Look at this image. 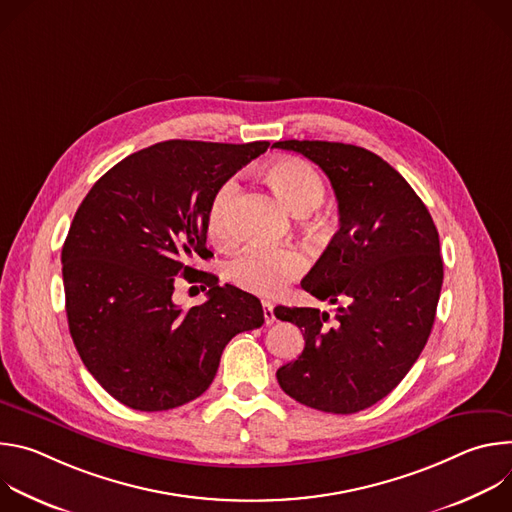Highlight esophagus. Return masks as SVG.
Wrapping results in <instances>:
<instances>
[{"mask_svg": "<svg viewBox=\"0 0 512 512\" xmlns=\"http://www.w3.org/2000/svg\"><path fill=\"white\" fill-rule=\"evenodd\" d=\"M263 316H265V324H273L275 322V314H273V304L271 302H263Z\"/></svg>", "mask_w": 512, "mask_h": 512, "instance_id": "esophagus-1", "label": "esophagus"}]
</instances>
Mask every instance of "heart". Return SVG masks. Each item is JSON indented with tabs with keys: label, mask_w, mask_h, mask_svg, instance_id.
Returning a JSON list of instances; mask_svg holds the SVG:
<instances>
[{
	"label": "heart",
	"mask_w": 512,
	"mask_h": 512,
	"mask_svg": "<svg viewBox=\"0 0 512 512\" xmlns=\"http://www.w3.org/2000/svg\"><path fill=\"white\" fill-rule=\"evenodd\" d=\"M269 180L283 202L296 214H308L324 200V180L314 166L304 160H279L267 170ZM239 192L235 178L216 190L208 208V235L214 241L227 243L233 239V202ZM306 257L294 247L251 245L243 249L229 267L231 279L251 294L273 298L306 271Z\"/></svg>",
	"instance_id": "obj_1"
}]
</instances>
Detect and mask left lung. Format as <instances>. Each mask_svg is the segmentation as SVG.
I'll return each instance as SVG.
<instances>
[{"label": "left lung", "instance_id": "8db88e82", "mask_svg": "<svg viewBox=\"0 0 512 512\" xmlns=\"http://www.w3.org/2000/svg\"><path fill=\"white\" fill-rule=\"evenodd\" d=\"M273 148L306 156L330 178L340 229L302 287L322 302H346L334 322L316 308L273 310L306 340L277 383L312 409L356 413L403 381L429 338L444 281L440 235L415 190L377 154L308 139Z\"/></svg>", "mask_w": 512, "mask_h": 512}]
</instances>
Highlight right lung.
Segmentation results:
<instances>
[{"mask_svg":"<svg viewBox=\"0 0 512 512\" xmlns=\"http://www.w3.org/2000/svg\"><path fill=\"white\" fill-rule=\"evenodd\" d=\"M269 141L170 139L101 176L81 202L62 247L68 330L97 383L137 411H166L200 397L229 340L263 324L261 302L198 271L208 259V208ZM176 274L209 287L182 311Z\"/></svg>","mask_w":512,"mask_h":512,"instance_id":"1","label":"right lung"}]
</instances>
